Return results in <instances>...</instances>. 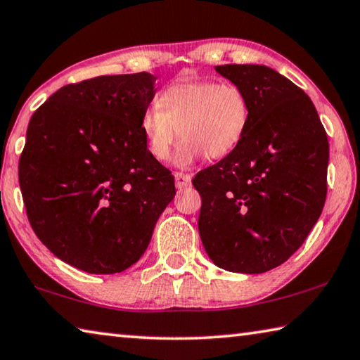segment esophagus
I'll list each match as a JSON object with an SVG mask.
<instances>
[{"instance_id":"esophagus-1","label":"esophagus","mask_w":360,"mask_h":360,"mask_svg":"<svg viewBox=\"0 0 360 360\" xmlns=\"http://www.w3.org/2000/svg\"><path fill=\"white\" fill-rule=\"evenodd\" d=\"M174 179H176V187L186 188L187 186H191L192 176L186 173H174Z\"/></svg>"}]
</instances>
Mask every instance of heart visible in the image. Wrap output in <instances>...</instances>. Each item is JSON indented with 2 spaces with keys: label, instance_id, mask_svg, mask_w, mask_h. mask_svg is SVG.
I'll list each match as a JSON object with an SVG mask.
<instances>
[{
  "label": "heart",
  "instance_id": "1",
  "mask_svg": "<svg viewBox=\"0 0 360 360\" xmlns=\"http://www.w3.org/2000/svg\"><path fill=\"white\" fill-rule=\"evenodd\" d=\"M248 124L250 102L239 84L191 78L163 89L158 105L143 113L140 129L149 154L160 162L168 159L179 134L184 140L176 163L188 167L205 154L207 159L231 154L244 140Z\"/></svg>",
  "mask_w": 360,
  "mask_h": 360
}]
</instances>
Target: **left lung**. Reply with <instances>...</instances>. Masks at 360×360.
Wrapping results in <instances>:
<instances>
[{"mask_svg": "<svg viewBox=\"0 0 360 360\" xmlns=\"http://www.w3.org/2000/svg\"><path fill=\"white\" fill-rule=\"evenodd\" d=\"M215 70L250 102L240 145L195 176L200 238L214 264L261 274L304 244L328 193L329 141L302 89L271 68L225 64Z\"/></svg>", "mask_w": 360, "mask_h": 360, "instance_id": "1", "label": "left lung"}]
</instances>
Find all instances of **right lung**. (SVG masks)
Returning a JSON list of instances; mask_svg holds the SVG:
<instances>
[{
    "label": "right lung",
    "instance_id": "1",
    "mask_svg": "<svg viewBox=\"0 0 360 360\" xmlns=\"http://www.w3.org/2000/svg\"><path fill=\"white\" fill-rule=\"evenodd\" d=\"M154 80L139 72L70 83L31 116L18 162L26 215L77 269L116 274L136 263L174 198V176L140 129Z\"/></svg>",
    "mask_w": 360,
    "mask_h": 360
}]
</instances>
